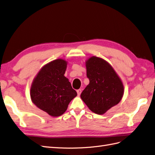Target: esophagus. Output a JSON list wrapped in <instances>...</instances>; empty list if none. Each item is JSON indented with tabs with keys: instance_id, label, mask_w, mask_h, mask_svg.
<instances>
[{
	"instance_id": "obj_1",
	"label": "esophagus",
	"mask_w": 155,
	"mask_h": 155,
	"mask_svg": "<svg viewBox=\"0 0 155 155\" xmlns=\"http://www.w3.org/2000/svg\"><path fill=\"white\" fill-rule=\"evenodd\" d=\"M77 94L79 96L81 94V92H82V90L81 89H79V90H77Z\"/></svg>"
}]
</instances>
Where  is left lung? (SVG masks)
<instances>
[{"instance_id": "8db88e82", "label": "left lung", "mask_w": 155, "mask_h": 155, "mask_svg": "<svg viewBox=\"0 0 155 155\" xmlns=\"http://www.w3.org/2000/svg\"><path fill=\"white\" fill-rule=\"evenodd\" d=\"M86 67L90 83L81 97L91 111L104 114L120 102L124 86L111 65L103 58L91 56L86 61Z\"/></svg>"}]
</instances>
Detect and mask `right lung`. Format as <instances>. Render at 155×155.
<instances>
[{"label":"right lung","mask_w":155,"mask_h":155,"mask_svg":"<svg viewBox=\"0 0 155 155\" xmlns=\"http://www.w3.org/2000/svg\"><path fill=\"white\" fill-rule=\"evenodd\" d=\"M68 62L56 59L39 70L30 87V98L38 108L52 117L62 115L77 95L64 76Z\"/></svg>","instance_id":"1"}]
</instances>
